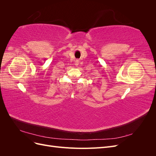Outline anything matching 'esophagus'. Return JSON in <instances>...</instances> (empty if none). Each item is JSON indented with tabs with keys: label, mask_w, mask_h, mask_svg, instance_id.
Masks as SVG:
<instances>
[{
	"label": "esophagus",
	"mask_w": 156,
	"mask_h": 156,
	"mask_svg": "<svg viewBox=\"0 0 156 156\" xmlns=\"http://www.w3.org/2000/svg\"><path fill=\"white\" fill-rule=\"evenodd\" d=\"M79 64V60H76V62H75V66H78Z\"/></svg>",
	"instance_id": "34e87169"
}]
</instances>
